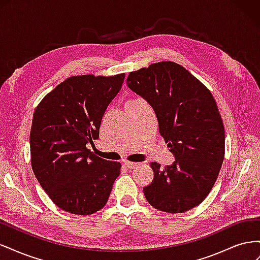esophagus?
Wrapping results in <instances>:
<instances>
[{
  "instance_id": "34e87169",
  "label": "esophagus",
  "mask_w": 260,
  "mask_h": 260,
  "mask_svg": "<svg viewBox=\"0 0 260 260\" xmlns=\"http://www.w3.org/2000/svg\"><path fill=\"white\" fill-rule=\"evenodd\" d=\"M139 162H135V161H124V166L125 167H128L129 169H133V168H136V167H138L139 166Z\"/></svg>"
}]
</instances>
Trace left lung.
Segmentation results:
<instances>
[{
  "label": "left lung",
  "instance_id": "left-lung-1",
  "mask_svg": "<svg viewBox=\"0 0 260 260\" xmlns=\"http://www.w3.org/2000/svg\"><path fill=\"white\" fill-rule=\"evenodd\" d=\"M129 88L146 100L158 120L160 136L176 160L151 162L147 202L161 211L180 214L207 198L224 158V127L216 101L199 79L174 61H159L131 72Z\"/></svg>",
  "mask_w": 260,
  "mask_h": 260
}]
</instances>
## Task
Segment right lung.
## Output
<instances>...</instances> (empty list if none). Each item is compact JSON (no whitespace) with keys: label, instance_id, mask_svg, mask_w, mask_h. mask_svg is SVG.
<instances>
[{"label":"right lung","instance_id":"add662e5","mask_svg":"<svg viewBox=\"0 0 260 260\" xmlns=\"http://www.w3.org/2000/svg\"><path fill=\"white\" fill-rule=\"evenodd\" d=\"M124 74L70 77L37 106L30 131L31 167L53 203L70 214L91 215L105 206L121 164L94 155L107 106Z\"/></svg>","mask_w":260,"mask_h":260}]
</instances>
